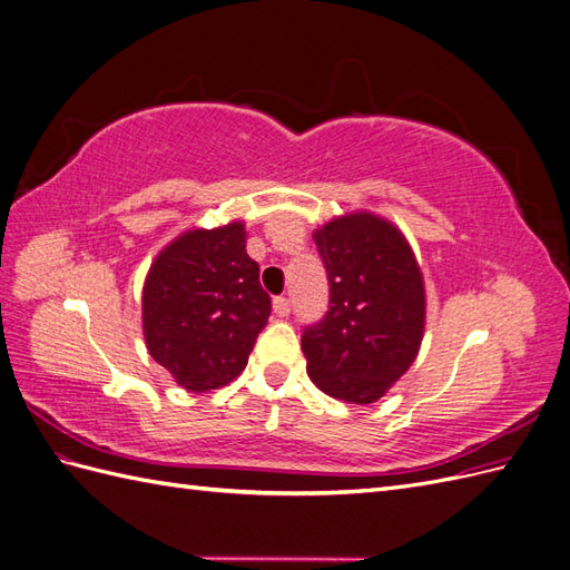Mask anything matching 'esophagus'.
Returning a JSON list of instances; mask_svg holds the SVG:
<instances>
[{
	"label": "esophagus",
	"mask_w": 570,
	"mask_h": 570,
	"mask_svg": "<svg viewBox=\"0 0 570 570\" xmlns=\"http://www.w3.org/2000/svg\"><path fill=\"white\" fill-rule=\"evenodd\" d=\"M273 312L278 314L281 318L289 316V312H292V304H289V299H287V297H275V299H273Z\"/></svg>",
	"instance_id": "1"
}]
</instances>
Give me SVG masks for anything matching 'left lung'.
<instances>
[{
    "mask_svg": "<svg viewBox=\"0 0 570 570\" xmlns=\"http://www.w3.org/2000/svg\"><path fill=\"white\" fill-rule=\"evenodd\" d=\"M331 285L325 316L306 325V371L325 394L371 404L409 371L425 323L423 278L392 223L352 214L314 233Z\"/></svg>",
    "mask_w": 570,
    "mask_h": 570,
    "instance_id": "1",
    "label": "left lung"
}]
</instances>
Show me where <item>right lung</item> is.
Here are the masks:
<instances>
[{
	"label": "right lung",
	"mask_w": 570,
	"mask_h": 570,
	"mask_svg": "<svg viewBox=\"0 0 570 570\" xmlns=\"http://www.w3.org/2000/svg\"><path fill=\"white\" fill-rule=\"evenodd\" d=\"M271 316V297L247 256L245 226L189 230L151 264L142 325L151 358L189 392L230 383Z\"/></svg>",
	"instance_id": "obj_1"
}]
</instances>
